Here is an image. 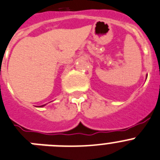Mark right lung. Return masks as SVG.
<instances>
[{"mask_svg": "<svg viewBox=\"0 0 160 160\" xmlns=\"http://www.w3.org/2000/svg\"><path fill=\"white\" fill-rule=\"evenodd\" d=\"M44 105H41V106H40V107H42V106H44Z\"/></svg>", "mask_w": 160, "mask_h": 160, "instance_id": "1", "label": "right lung"}]
</instances>
